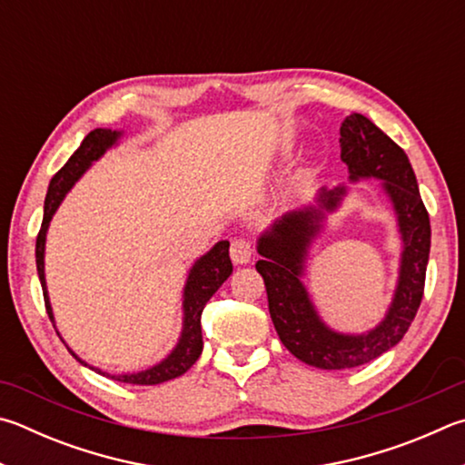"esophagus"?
<instances>
[{
  "mask_svg": "<svg viewBox=\"0 0 465 465\" xmlns=\"http://www.w3.org/2000/svg\"><path fill=\"white\" fill-rule=\"evenodd\" d=\"M252 254H254V252H252V246H250L248 240H233L232 242L230 256L233 260V264H238V266L250 264Z\"/></svg>",
  "mask_w": 465,
  "mask_h": 465,
  "instance_id": "1",
  "label": "esophagus"
}]
</instances>
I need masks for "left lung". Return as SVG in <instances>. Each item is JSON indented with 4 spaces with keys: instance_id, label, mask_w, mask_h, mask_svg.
Instances as JSON below:
<instances>
[{
    "instance_id": "left-lung-1",
    "label": "left lung",
    "mask_w": 465,
    "mask_h": 465,
    "mask_svg": "<svg viewBox=\"0 0 465 465\" xmlns=\"http://www.w3.org/2000/svg\"><path fill=\"white\" fill-rule=\"evenodd\" d=\"M341 160L350 183L380 181L391 201L402 242L399 278L384 319L364 333L335 331L321 319L302 276L313 242L329 213L341 207L345 184L321 187L315 201L292 209L260 233L256 270L264 278L268 311L278 337L294 358L321 370H343L368 364L394 348L409 331L423 299L425 272L431 248L429 213L420 201L417 176L409 156L361 114H350L340 128Z\"/></svg>"
}]
</instances>
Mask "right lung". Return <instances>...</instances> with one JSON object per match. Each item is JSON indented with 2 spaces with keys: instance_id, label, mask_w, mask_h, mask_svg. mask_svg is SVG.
Returning <instances> with one entry per match:
<instances>
[{
  "instance_id": "add662e5",
  "label": "right lung",
  "mask_w": 465,
  "mask_h": 465,
  "mask_svg": "<svg viewBox=\"0 0 465 465\" xmlns=\"http://www.w3.org/2000/svg\"><path fill=\"white\" fill-rule=\"evenodd\" d=\"M122 136H124L122 130H107V128L93 130L91 134H87L85 140L81 142V146L69 158V163H66L61 171L53 176V181H50V184H48V193H46V201H45V217H42V227H40V233L36 240V268H38L42 292H45L46 313H48L50 321H53L54 329H56L54 313H53V305H50V299H48L46 274H45V250H46V233H48L50 219L54 217L58 205L63 203L66 193L74 187V183H77L81 176L89 171L91 164L97 163V160L104 156L109 148L120 144ZM232 270H233V266L230 260V242L227 240L217 242L215 246L207 252V254L195 260V264L191 266L189 274H187V282H184V289H183L181 337L173 348V351L154 366L140 370V372H132V374H109L95 366H89L87 361H83L77 353L69 348V345H66V350H69L83 366H89L91 370H95L97 374H104L107 378L117 380V382L152 386V384L166 382V380L179 378L187 372L193 364H195L201 356V351H203L201 313H203L207 301L213 297L219 286H222L227 278H230ZM58 337H61V333H58Z\"/></svg>"
}]
</instances>
